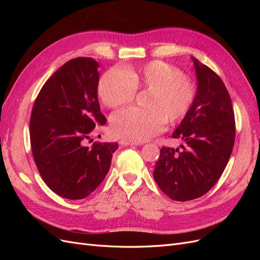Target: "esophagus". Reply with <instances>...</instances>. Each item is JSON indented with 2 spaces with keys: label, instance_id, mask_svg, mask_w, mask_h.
Wrapping results in <instances>:
<instances>
[{
  "label": "esophagus",
  "instance_id": "obj_1",
  "mask_svg": "<svg viewBox=\"0 0 260 260\" xmlns=\"http://www.w3.org/2000/svg\"><path fill=\"white\" fill-rule=\"evenodd\" d=\"M119 143L121 145H140V142H132V141H127V140H120Z\"/></svg>",
  "mask_w": 260,
  "mask_h": 260
}]
</instances>
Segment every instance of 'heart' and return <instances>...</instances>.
I'll return each mask as SVG.
<instances>
[{"label":"heart","mask_w":260,"mask_h":260,"mask_svg":"<svg viewBox=\"0 0 260 260\" xmlns=\"http://www.w3.org/2000/svg\"><path fill=\"white\" fill-rule=\"evenodd\" d=\"M137 90L148 91L146 109L130 108L111 118L113 135L132 142H142L162 131L170 123L182 120L196 98V86L190 78L167 61L155 59L127 73L120 69L106 72L98 84L101 101L118 108L132 103Z\"/></svg>","instance_id":"heart-1"}]
</instances>
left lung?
Listing matches in <instances>:
<instances>
[{"instance_id":"1","label":"left lung","mask_w":260,"mask_h":260,"mask_svg":"<svg viewBox=\"0 0 260 260\" xmlns=\"http://www.w3.org/2000/svg\"><path fill=\"white\" fill-rule=\"evenodd\" d=\"M198 92L190 112L172 138L179 148L162 146L154 179L171 200L199 199L215 185L226 166L235 139L234 111L230 94L214 70L196 59Z\"/></svg>"}]
</instances>
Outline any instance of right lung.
<instances>
[{"instance_id": "right-lung-1", "label": "right lung", "mask_w": 260, "mask_h": 260, "mask_svg": "<svg viewBox=\"0 0 260 260\" xmlns=\"http://www.w3.org/2000/svg\"><path fill=\"white\" fill-rule=\"evenodd\" d=\"M99 62L68 60L44 83L30 117L34 159L45 184L68 200H82L102 183L112 164L115 143L92 142L106 123L98 100Z\"/></svg>"}]
</instances>
